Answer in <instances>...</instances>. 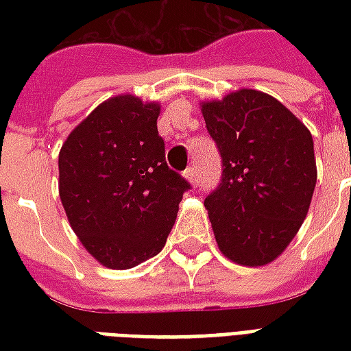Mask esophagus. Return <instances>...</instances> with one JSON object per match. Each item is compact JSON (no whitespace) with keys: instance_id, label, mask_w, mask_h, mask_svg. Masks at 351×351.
<instances>
[{"instance_id":"obj_1","label":"esophagus","mask_w":351,"mask_h":351,"mask_svg":"<svg viewBox=\"0 0 351 351\" xmlns=\"http://www.w3.org/2000/svg\"><path fill=\"white\" fill-rule=\"evenodd\" d=\"M184 178H186V180H188V182H191V184L197 182V169L193 167V165L186 169V171H184Z\"/></svg>"}]
</instances>
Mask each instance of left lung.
I'll return each instance as SVG.
<instances>
[{
    "mask_svg": "<svg viewBox=\"0 0 351 351\" xmlns=\"http://www.w3.org/2000/svg\"><path fill=\"white\" fill-rule=\"evenodd\" d=\"M221 154V184L205 199L218 248L233 263L263 267L291 243L316 188L308 128L272 95L241 88L201 101Z\"/></svg>",
    "mask_w": 351,
    "mask_h": 351,
    "instance_id": "left-lung-1",
    "label": "left lung"
}]
</instances>
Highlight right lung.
I'll list each match as a JSON object with an SVG mask.
<instances>
[{
  "label": "right lung",
  "instance_id": "obj_1",
  "mask_svg": "<svg viewBox=\"0 0 351 351\" xmlns=\"http://www.w3.org/2000/svg\"><path fill=\"white\" fill-rule=\"evenodd\" d=\"M158 101L120 93L69 133L58 190L69 226L95 261L125 271L160 254L190 184L171 171Z\"/></svg>",
  "mask_w": 351,
  "mask_h": 351
}]
</instances>
